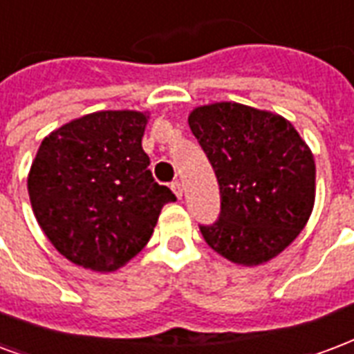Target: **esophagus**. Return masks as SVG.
<instances>
[{"label":"esophagus","mask_w":354,"mask_h":354,"mask_svg":"<svg viewBox=\"0 0 354 354\" xmlns=\"http://www.w3.org/2000/svg\"><path fill=\"white\" fill-rule=\"evenodd\" d=\"M171 190H174V194L177 198H183V185H180L179 180H174V183H171Z\"/></svg>","instance_id":"obj_1"}]
</instances>
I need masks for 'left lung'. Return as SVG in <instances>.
<instances>
[{"label": "left lung", "instance_id": "obj_1", "mask_svg": "<svg viewBox=\"0 0 354 354\" xmlns=\"http://www.w3.org/2000/svg\"><path fill=\"white\" fill-rule=\"evenodd\" d=\"M220 187V214L199 225L205 243L239 265H261L293 243L312 214L315 162L281 115L237 102L188 117Z\"/></svg>", "mask_w": 354, "mask_h": 354}]
</instances>
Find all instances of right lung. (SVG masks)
Here are the masks:
<instances>
[{"label": "right lung", "mask_w": 354, "mask_h": 354, "mask_svg": "<svg viewBox=\"0 0 354 354\" xmlns=\"http://www.w3.org/2000/svg\"><path fill=\"white\" fill-rule=\"evenodd\" d=\"M145 124L142 111H97L42 140L29 169V199L68 261L115 270L149 243L162 207L177 199L149 169Z\"/></svg>", "instance_id": "obj_1"}]
</instances>
